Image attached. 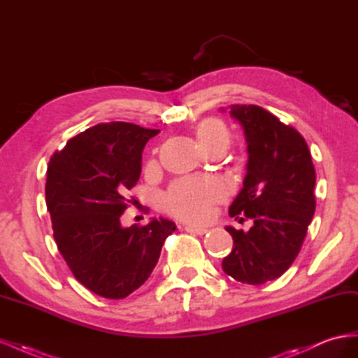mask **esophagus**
Masks as SVG:
<instances>
[{
	"label": "esophagus",
	"instance_id": "obj_1",
	"mask_svg": "<svg viewBox=\"0 0 358 358\" xmlns=\"http://www.w3.org/2000/svg\"><path fill=\"white\" fill-rule=\"evenodd\" d=\"M185 230L191 234H200V236H203V234L209 231L208 229H204V227H194V225H187Z\"/></svg>",
	"mask_w": 358,
	"mask_h": 358
}]
</instances>
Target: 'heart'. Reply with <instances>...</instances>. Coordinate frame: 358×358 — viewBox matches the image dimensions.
Masks as SVG:
<instances>
[{
  "label": "heart",
  "instance_id": "heart-1",
  "mask_svg": "<svg viewBox=\"0 0 358 358\" xmlns=\"http://www.w3.org/2000/svg\"><path fill=\"white\" fill-rule=\"evenodd\" d=\"M199 143L208 152L225 149L230 143V131L221 119L209 117L201 121L196 129ZM224 197L220 182L213 179L182 178L167 189L162 204L164 209L179 220L203 222L212 213V204Z\"/></svg>",
  "mask_w": 358,
  "mask_h": 358
}]
</instances>
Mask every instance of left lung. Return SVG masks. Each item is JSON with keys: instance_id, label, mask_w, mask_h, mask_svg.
<instances>
[{"instance_id": "obj_1", "label": "left lung", "mask_w": 358, "mask_h": 358, "mask_svg": "<svg viewBox=\"0 0 358 358\" xmlns=\"http://www.w3.org/2000/svg\"><path fill=\"white\" fill-rule=\"evenodd\" d=\"M230 115L243 128L249 157L243 188L229 213L236 220L245 215L254 225L249 231L225 227L233 251L222 270L242 284L259 285L284 275L300 252L315 213V167L297 129L263 107L233 104Z\"/></svg>"}]
</instances>
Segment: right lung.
Here are the masks:
<instances>
[{"instance_id":"add662e5","label":"right lung","mask_w":358,"mask_h":358,"mask_svg":"<svg viewBox=\"0 0 358 358\" xmlns=\"http://www.w3.org/2000/svg\"><path fill=\"white\" fill-rule=\"evenodd\" d=\"M159 129L99 124L70 138L48 166L46 204L53 237L74 278L95 294L124 299L142 287L176 224H121L127 191L142 173V152Z\"/></svg>"}]
</instances>
